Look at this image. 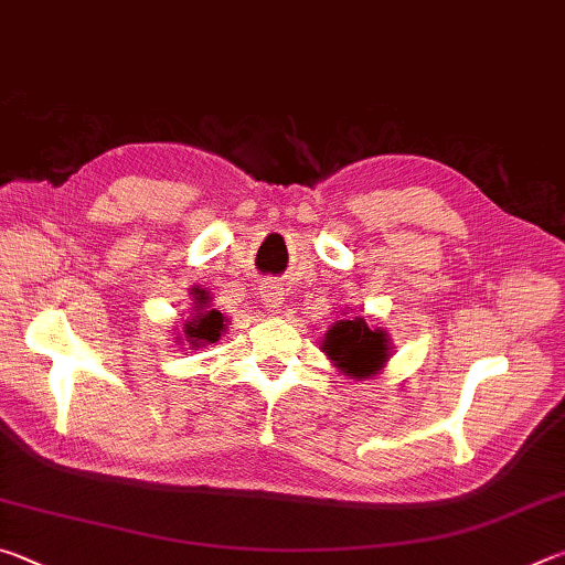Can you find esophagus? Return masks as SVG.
Listing matches in <instances>:
<instances>
[{"mask_svg": "<svg viewBox=\"0 0 565 565\" xmlns=\"http://www.w3.org/2000/svg\"><path fill=\"white\" fill-rule=\"evenodd\" d=\"M262 301L266 303V309H269V311L279 309L281 301H284L281 286L274 284V281H264V284H262Z\"/></svg>", "mask_w": 565, "mask_h": 565, "instance_id": "1", "label": "esophagus"}]
</instances>
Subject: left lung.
I'll list each match as a JSON object with an SVG mask.
<instances>
[{"label":"left lung","instance_id":"obj_1","mask_svg":"<svg viewBox=\"0 0 565 565\" xmlns=\"http://www.w3.org/2000/svg\"><path fill=\"white\" fill-rule=\"evenodd\" d=\"M347 309L341 311L339 321H333L331 329L323 333L321 351L343 376L353 381L374 379L381 374V369H386L394 347H391L386 329H371L366 319L347 317Z\"/></svg>","mask_w":565,"mask_h":565}]
</instances>
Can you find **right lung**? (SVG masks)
<instances>
[{
	"instance_id": "obj_1",
	"label": "right lung",
	"mask_w": 565,
	"mask_h": 565,
	"mask_svg": "<svg viewBox=\"0 0 565 565\" xmlns=\"http://www.w3.org/2000/svg\"><path fill=\"white\" fill-rule=\"evenodd\" d=\"M191 309L189 317L181 319V327L174 329V341L179 347L189 349H206L222 339V333L228 329V319L222 311H216L212 306V294L202 286H191Z\"/></svg>"
}]
</instances>
